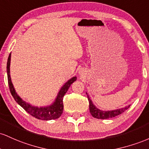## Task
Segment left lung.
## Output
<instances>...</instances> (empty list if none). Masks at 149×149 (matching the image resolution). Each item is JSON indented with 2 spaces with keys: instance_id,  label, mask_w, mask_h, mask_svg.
Wrapping results in <instances>:
<instances>
[{
  "instance_id": "left-lung-1",
  "label": "left lung",
  "mask_w": 149,
  "mask_h": 149,
  "mask_svg": "<svg viewBox=\"0 0 149 149\" xmlns=\"http://www.w3.org/2000/svg\"><path fill=\"white\" fill-rule=\"evenodd\" d=\"M87 94V93H86ZM87 98L88 100V102H89V111L90 113L93 118H97V119H108V118H114L115 116H118L120 114H122L123 113L126 111L127 109H128L130 108V106L125 107V108H120V109L114 110V111H101V110L98 109L93 104L92 101L90 99L89 96L87 95Z\"/></svg>"
}]
</instances>
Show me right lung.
Masks as SVG:
<instances>
[{
	"label": "right lung",
	"mask_w": 149,
	"mask_h": 149,
	"mask_svg": "<svg viewBox=\"0 0 149 149\" xmlns=\"http://www.w3.org/2000/svg\"><path fill=\"white\" fill-rule=\"evenodd\" d=\"M10 57L11 53H10L9 57L8 59L7 63V74H8V85H9L10 91L12 96H13L14 99L22 108L27 112L29 114L32 115L34 118H37L38 120H55L60 118L63 111V97L65 94L68 88H70V85L72 84L74 81H76V77H73L70 80H68L67 82L62 86L60 90L58 96H57L56 100L53 102V103L51 106H45V107H37L30 105L29 103H26L17 95L12 83L10 74Z\"/></svg>",
	"instance_id": "1"
}]
</instances>
